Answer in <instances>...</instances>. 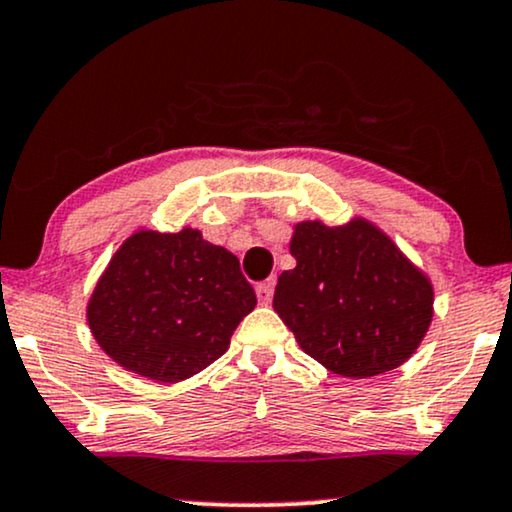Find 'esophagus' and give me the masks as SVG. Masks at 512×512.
<instances>
[{
	"label": "esophagus",
	"instance_id": "1",
	"mask_svg": "<svg viewBox=\"0 0 512 512\" xmlns=\"http://www.w3.org/2000/svg\"><path fill=\"white\" fill-rule=\"evenodd\" d=\"M272 294H275V280H265L256 287V296H258V303L261 305H268L272 301Z\"/></svg>",
	"mask_w": 512,
	"mask_h": 512
}]
</instances>
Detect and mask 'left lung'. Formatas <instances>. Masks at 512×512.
Instances as JSON below:
<instances>
[{
	"label": "left lung",
	"mask_w": 512,
	"mask_h": 512,
	"mask_svg": "<svg viewBox=\"0 0 512 512\" xmlns=\"http://www.w3.org/2000/svg\"><path fill=\"white\" fill-rule=\"evenodd\" d=\"M289 251L296 268L280 275L272 308L313 360L369 378L414 355L433 320V284L386 232L364 218L303 221Z\"/></svg>",
	"instance_id": "1"
}]
</instances>
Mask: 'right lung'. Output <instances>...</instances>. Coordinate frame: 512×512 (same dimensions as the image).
I'll return each mask as SVG.
<instances>
[{"mask_svg":"<svg viewBox=\"0 0 512 512\" xmlns=\"http://www.w3.org/2000/svg\"><path fill=\"white\" fill-rule=\"evenodd\" d=\"M254 305L237 256L199 230H138L98 280L86 320L119 367L178 383L228 350Z\"/></svg>","mask_w":512,"mask_h":512,"instance_id":"obj_1","label":"right lung"}]
</instances>
